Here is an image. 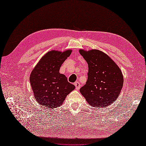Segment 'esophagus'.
<instances>
[{
	"label": "esophagus",
	"instance_id": "34e87169",
	"mask_svg": "<svg viewBox=\"0 0 146 146\" xmlns=\"http://www.w3.org/2000/svg\"><path fill=\"white\" fill-rule=\"evenodd\" d=\"M74 85H75V87H76V89L77 90H79L80 88V86H81V85H80V83L78 82H76Z\"/></svg>",
	"mask_w": 146,
	"mask_h": 146
}]
</instances>
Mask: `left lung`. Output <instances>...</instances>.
<instances>
[{
    "label": "left lung",
    "mask_w": 146,
    "mask_h": 146,
    "mask_svg": "<svg viewBox=\"0 0 146 146\" xmlns=\"http://www.w3.org/2000/svg\"><path fill=\"white\" fill-rule=\"evenodd\" d=\"M88 65V80L80 92L88 104L106 107L117 100L123 83L122 71L109 56L98 49H79Z\"/></svg>",
    "instance_id": "8db88e82"
}]
</instances>
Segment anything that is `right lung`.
I'll use <instances>...</instances> for the list:
<instances>
[{"label": "right lung", "instance_id": "right-lung-1", "mask_svg": "<svg viewBox=\"0 0 146 146\" xmlns=\"http://www.w3.org/2000/svg\"><path fill=\"white\" fill-rule=\"evenodd\" d=\"M72 49L48 51L40 59L30 75V83L38 104L48 108L60 107L66 96L75 88L60 73L61 64L69 57Z\"/></svg>", "mask_w": 146, "mask_h": 146}]
</instances>
